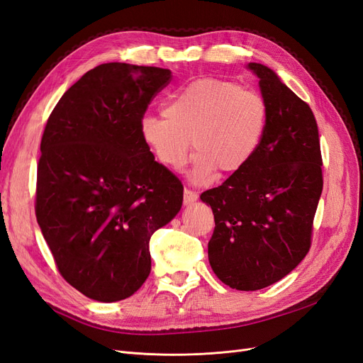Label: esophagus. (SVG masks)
Instances as JSON below:
<instances>
[{
  "instance_id": "obj_1",
  "label": "esophagus",
  "mask_w": 363,
  "mask_h": 363,
  "mask_svg": "<svg viewBox=\"0 0 363 363\" xmlns=\"http://www.w3.org/2000/svg\"><path fill=\"white\" fill-rule=\"evenodd\" d=\"M196 199H199V194H196L195 191H191L188 188H184V192H183V203L186 206L192 204L194 201H196Z\"/></svg>"
}]
</instances>
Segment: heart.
<instances>
[{
  "label": "heart",
  "mask_w": 363,
  "mask_h": 363,
  "mask_svg": "<svg viewBox=\"0 0 363 363\" xmlns=\"http://www.w3.org/2000/svg\"><path fill=\"white\" fill-rule=\"evenodd\" d=\"M269 111L259 92L236 83L201 79L174 94L163 115H145L144 144L169 169H180L192 147L189 177L204 183L218 169L233 174L255 157L267 133Z\"/></svg>",
  "instance_id": "b5f03b06"
}]
</instances>
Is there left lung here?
<instances>
[{"mask_svg": "<svg viewBox=\"0 0 363 363\" xmlns=\"http://www.w3.org/2000/svg\"><path fill=\"white\" fill-rule=\"evenodd\" d=\"M248 68L268 104L265 138L245 168L201 194L215 216L208 262L216 277L238 291L267 288L306 257L323 192L312 108L265 65Z\"/></svg>", "mask_w": 363, "mask_h": 363, "instance_id": "1", "label": "left lung"}]
</instances>
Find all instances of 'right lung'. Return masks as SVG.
Segmentation results:
<instances>
[{"label":"right lung","instance_id":"obj_1","mask_svg":"<svg viewBox=\"0 0 363 363\" xmlns=\"http://www.w3.org/2000/svg\"><path fill=\"white\" fill-rule=\"evenodd\" d=\"M169 82V69L103 63L63 94L43 130L38 224L62 277L92 300H124L144 284L150 238L182 207V182L139 131Z\"/></svg>","mask_w":363,"mask_h":363}]
</instances>
